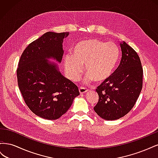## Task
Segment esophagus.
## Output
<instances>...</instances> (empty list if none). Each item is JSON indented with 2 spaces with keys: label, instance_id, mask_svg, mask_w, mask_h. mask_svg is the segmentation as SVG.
<instances>
[{
  "label": "esophagus",
  "instance_id": "1",
  "mask_svg": "<svg viewBox=\"0 0 158 158\" xmlns=\"http://www.w3.org/2000/svg\"><path fill=\"white\" fill-rule=\"evenodd\" d=\"M88 91V89H87L86 88H83V87H80L79 88V92H80V94H83L85 92H87Z\"/></svg>",
  "mask_w": 158,
  "mask_h": 158
}]
</instances>
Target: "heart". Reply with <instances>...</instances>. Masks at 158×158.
Here are the masks:
<instances>
[{"mask_svg":"<svg viewBox=\"0 0 158 158\" xmlns=\"http://www.w3.org/2000/svg\"><path fill=\"white\" fill-rule=\"evenodd\" d=\"M120 57V50L113 42L106 43L98 39L81 41L76 44L73 56H64V66L70 78L79 80L82 65L88 75L85 81L102 83L110 78L116 68Z\"/></svg>","mask_w":158,"mask_h":158,"instance_id":"heart-1","label":"heart"}]
</instances>
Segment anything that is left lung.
<instances>
[{"label":"left lung","mask_w":158,"mask_h":158,"mask_svg":"<svg viewBox=\"0 0 158 158\" xmlns=\"http://www.w3.org/2000/svg\"><path fill=\"white\" fill-rule=\"evenodd\" d=\"M121 48L120 64L96 89L99 100L94 109L107 121L117 120L130 111L142 88L143 69L139 56L125 42L121 44Z\"/></svg>","instance_id":"obj_1"}]
</instances>
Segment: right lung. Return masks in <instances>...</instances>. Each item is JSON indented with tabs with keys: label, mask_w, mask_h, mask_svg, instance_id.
<instances>
[{
	"label": "right lung",
	"mask_w": 158,
	"mask_h": 158,
	"mask_svg": "<svg viewBox=\"0 0 158 158\" xmlns=\"http://www.w3.org/2000/svg\"><path fill=\"white\" fill-rule=\"evenodd\" d=\"M69 32L49 31L29 44L19 60L17 79L23 100L36 115L55 120L64 114L80 95L77 85L60 74L52 58L60 63L64 38Z\"/></svg>",
	"instance_id": "1"
}]
</instances>
